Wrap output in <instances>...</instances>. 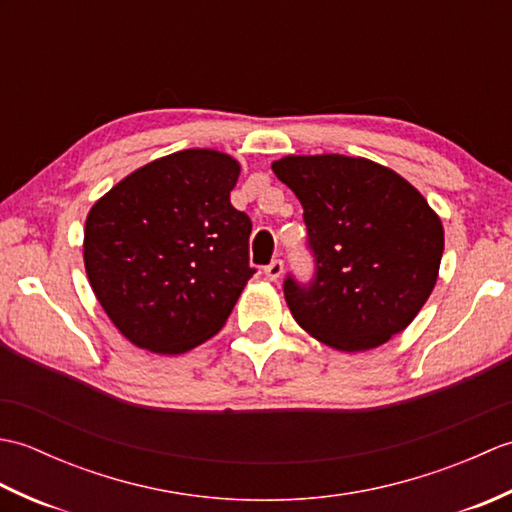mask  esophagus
<instances>
[{"label":"esophagus","instance_id":"1","mask_svg":"<svg viewBox=\"0 0 512 512\" xmlns=\"http://www.w3.org/2000/svg\"><path fill=\"white\" fill-rule=\"evenodd\" d=\"M264 275L270 279V281H277L281 275H284V262L281 259H273L266 268H264Z\"/></svg>","mask_w":512,"mask_h":512}]
</instances>
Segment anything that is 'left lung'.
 Masks as SVG:
<instances>
[{
    "instance_id": "1",
    "label": "left lung",
    "mask_w": 512,
    "mask_h": 512,
    "mask_svg": "<svg viewBox=\"0 0 512 512\" xmlns=\"http://www.w3.org/2000/svg\"><path fill=\"white\" fill-rule=\"evenodd\" d=\"M317 273L288 277L286 303L314 339L341 352L387 343L416 319L438 281L444 228L422 193L389 167L341 154L286 156Z\"/></svg>"
}]
</instances>
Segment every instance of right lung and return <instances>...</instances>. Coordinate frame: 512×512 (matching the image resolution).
Instances as JSON below:
<instances>
[{"instance_id":"obj_1","label":"right lung","mask_w":512,"mask_h":512,"mask_svg":"<svg viewBox=\"0 0 512 512\" xmlns=\"http://www.w3.org/2000/svg\"><path fill=\"white\" fill-rule=\"evenodd\" d=\"M239 162L184 149L129 173L88 213L83 262L129 343L182 354L222 330L255 268L250 217L231 204Z\"/></svg>"}]
</instances>
